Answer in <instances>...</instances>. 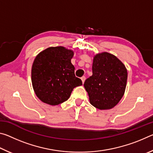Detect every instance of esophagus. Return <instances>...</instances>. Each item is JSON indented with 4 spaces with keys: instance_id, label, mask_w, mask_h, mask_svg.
<instances>
[{
    "instance_id": "obj_1",
    "label": "esophagus",
    "mask_w": 153,
    "mask_h": 153,
    "mask_svg": "<svg viewBox=\"0 0 153 153\" xmlns=\"http://www.w3.org/2000/svg\"><path fill=\"white\" fill-rule=\"evenodd\" d=\"M81 79H82V83H83V84H84V82H85V80H86V77H85V76H82V77H81Z\"/></svg>"
}]
</instances>
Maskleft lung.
Wrapping results in <instances>:
<instances>
[{"label":"left lung","mask_w":153,"mask_h":153,"mask_svg":"<svg viewBox=\"0 0 153 153\" xmlns=\"http://www.w3.org/2000/svg\"><path fill=\"white\" fill-rule=\"evenodd\" d=\"M128 71L117 56L103 52L93 58L92 76L84 86L90 104L100 110L111 109L117 105L125 93Z\"/></svg>","instance_id":"left-lung-1"}]
</instances>
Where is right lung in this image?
<instances>
[{
  "mask_svg": "<svg viewBox=\"0 0 153 153\" xmlns=\"http://www.w3.org/2000/svg\"><path fill=\"white\" fill-rule=\"evenodd\" d=\"M74 52L64 46H51L36 56L32 67L33 89L41 101L58 105L70 97L82 82L75 76L71 60Z\"/></svg>",
  "mask_w": 153,
  "mask_h": 153,
  "instance_id": "1",
  "label": "right lung"
}]
</instances>
